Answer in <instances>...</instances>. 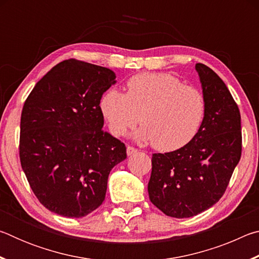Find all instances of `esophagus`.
<instances>
[{
  "label": "esophagus",
  "instance_id": "obj_1",
  "mask_svg": "<svg viewBox=\"0 0 259 259\" xmlns=\"http://www.w3.org/2000/svg\"><path fill=\"white\" fill-rule=\"evenodd\" d=\"M136 153H137V148H135V147H133V146H128V147H126V154H128L129 156L136 154Z\"/></svg>",
  "mask_w": 259,
  "mask_h": 259
}]
</instances>
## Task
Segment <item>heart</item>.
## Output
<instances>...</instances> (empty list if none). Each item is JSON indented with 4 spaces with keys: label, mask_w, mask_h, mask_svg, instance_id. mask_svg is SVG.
<instances>
[{
    "label": "heart",
    "mask_w": 259,
    "mask_h": 259,
    "mask_svg": "<svg viewBox=\"0 0 259 259\" xmlns=\"http://www.w3.org/2000/svg\"><path fill=\"white\" fill-rule=\"evenodd\" d=\"M111 133L120 137L137 123L134 137L159 151H175L195 137L205 115L199 88L168 73H143L126 82V94L109 89L99 103Z\"/></svg>",
    "instance_id": "b5f03b06"
}]
</instances>
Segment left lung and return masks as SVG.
Segmentation results:
<instances>
[{"label": "left lung", "instance_id": "left-lung-1", "mask_svg": "<svg viewBox=\"0 0 259 259\" xmlns=\"http://www.w3.org/2000/svg\"><path fill=\"white\" fill-rule=\"evenodd\" d=\"M205 115L190 143L174 152L154 153L148 182L151 202L166 216L188 218L209 209L226 191L242 151L241 115L221 77L196 64Z\"/></svg>", "mask_w": 259, "mask_h": 259}]
</instances>
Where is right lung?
I'll list each match as a JSON object with an SVG mask.
<instances>
[{
	"instance_id": "right-lung-1",
	"label": "right lung",
	"mask_w": 259,
	"mask_h": 259,
	"mask_svg": "<svg viewBox=\"0 0 259 259\" xmlns=\"http://www.w3.org/2000/svg\"><path fill=\"white\" fill-rule=\"evenodd\" d=\"M115 77L109 68L64 60L35 84L24 104L21 168L38 201L60 216L80 218L97 209L109 172L126 157L124 144L103 130L99 107Z\"/></svg>"
}]
</instances>
